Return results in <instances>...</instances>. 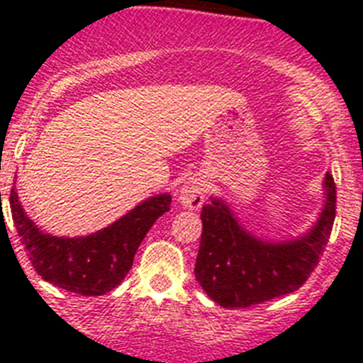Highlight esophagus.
I'll use <instances>...</instances> for the list:
<instances>
[{"mask_svg":"<svg viewBox=\"0 0 363 363\" xmlns=\"http://www.w3.org/2000/svg\"><path fill=\"white\" fill-rule=\"evenodd\" d=\"M205 192H207V184H205L201 178H192L189 179L187 184L182 187L179 191V201L182 205H185L187 209L196 211L200 209L201 203H203Z\"/></svg>","mask_w":363,"mask_h":363,"instance_id":"obj_1","label":"esophagus"}]
</instances>
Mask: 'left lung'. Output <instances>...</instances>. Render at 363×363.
<instances>
[{"instance_id": "left-lung-1", "label": "left lung", "mask_w": 363, "mask_h": 363, "mask_svg": "<svg viewBox=\"0 0 363 363\" xmlns=\"http://www.w3.org/2000/svg\"><path fill=\"white\" fill-rule=\"evenodd\" d=\"M325 207L314 229L296 242L285 243L256 240L220 200L203 205L194 267L201 289L227 309L251 307L300 289L331 238L336 216V184L331 172L325 176Z\"/></svg>"}]
</instances>
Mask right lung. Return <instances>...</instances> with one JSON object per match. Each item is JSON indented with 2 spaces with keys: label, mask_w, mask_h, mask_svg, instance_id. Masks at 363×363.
Returning a JSON list of instances; mask_svg holds the SVG:
<instances>
[{
  "label": "right lung",
  "mask_w": 363,
  "mask_h": 363,
  "mask_svg": "<svg viewBox=\"0 0 363 363\" xmlns=\"http://www.w3.org/2000/svg\"><path fill=\"white\" fill-rule=\"evenodd\" d=\"M9 201L32 267L45 281L82 296H101L118 287L133 267L138 247L154 221L171 211V196L160 194L99 233L85 238H56L41 233L28 220L16 189L11 191Z\"/></svg>",
  "instance_id": "right-lung-1"
}]
</instances>
